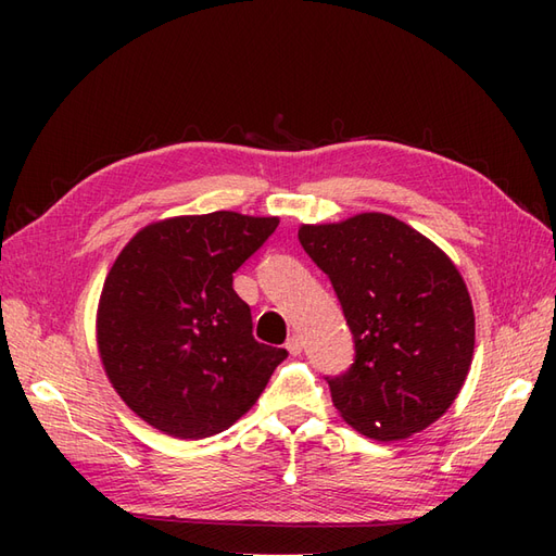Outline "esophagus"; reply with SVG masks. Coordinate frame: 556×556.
Masks as SVG:
<instances>
[{"label": "esophagus", "mask_w": 556, "mask_h": 556, "mask_svg": "<svg viewBox=\"0 0 556 556\" xmlns=\"http://www.w3.org/2000/svg\"><path fill=\"white\" fill-rule=\"evenodd\" d=\"M285 348H288V352H290L292 357H296V355H301V350H304V343H301L299 336H290L288 343H285Z\"/></svg>", "instance_id": "34e87169"}]
</instances>
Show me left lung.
<instances>
[{
    "label": "left lung",
    "mask_w": 556,
    "mask_h": 556,
    "mask_svg": "<svg viewBox=\"0 0 556 556\" xmlns=\"http://www.w3.org/2000/svg\"><path fill=\"white\" fill-rule=\"evenodd\" d=\"M299 241L329 276L355 341V362L327 378L336 410L376 441L427 429L473 359L476 315L457 266L384 213L301 225Z\"/></svg>",
    "instance_id": "8db88e82"
}]
</instances>
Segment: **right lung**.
I'll return each mask as SVG.
<instances>
[{
    "label": "right lung",
    "mask_w": 556,
    "mask_h": 556,
    "mask_svg": "<svg viewBox=\"0 0 556 556\" xmlns=\"http://www.w3.org/2000/svg\"><path fill=\"white\" fill-rule=\"evenodd\" d=\"M276 227L278 217L231 211L169 217L117 255L97 308L99 357L150 427L182 441L229 429L288 357L255 341L233 292L237 268Z\"/></svg>",
    "instance_id": "obj_1"
}]
</instances>
